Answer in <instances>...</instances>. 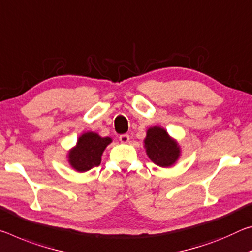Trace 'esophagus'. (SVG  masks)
<instances>
[{"instance_id": "esophagus-1", "label": "esophagus", "mask_w": 252, "mask_h": 252, "mask_svg": "<svg viewBox=\"0 0 252 252\" xmlns=\"http://www.w3.org/2000/svg\"><path fill=\"white\" fill-rule=\"evenodd\" d=\"M119 141H121V143H123V144L128 143L129 142V135H127V134L121 135V136H119Z\"/></svg>"}]
</instances>
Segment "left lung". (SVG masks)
Segmentation results:
<instances>
[{"instance_id": "obj_1", "label": "left lung", "mask_w": 252, "mask_h": 252, "mask_svg": "<svg viewBox=\"0 0 252 252\" xmlns=\"http://www.w3.org/2000/svg\"><path fill=\"white\" fill-rule=\"evenodd\" d=\"M144 144L148 158L160 167L172 166L180 158L179 144L162 127L154 126L148 128Z\"/></svg>"}]
</instances>
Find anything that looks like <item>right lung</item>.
I'll return each instance as SVG.
<instances>
[{
    "instance_id": "right-lung-1",
    "label": "right lung",
    "mask_w": 252,
    "mask_h": 252,
    "mask_svg": "<svg viewBox=\"0 0 252 252\" xmlns=\"http://www.w3.org/2000/svg\"><path fill=\"white\" fill-rule=\"evenodd\" d=\"M110 143V137H100L93 131L84 133L78 138L77 145L69 151V164L78 172L92 170L100 164L101 155Z\"/></svg>"
}]
</instances>
